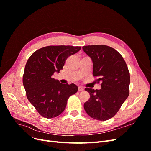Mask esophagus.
<instances>
[{
  "mask_svg": "<svg viewBox=\"0 0 151 151\" xmlns=\"http://www.w3.org/2000/svg\"><path fill=\"white\" fill-rule=\"evenodd\" d=\"M78 91H84V88H83V87H82V86H79Z\"/></svg>",
  "mask_w": 151,
  "mask_h": 151,
  "instance_id": "obj_1",
  "label": "esophagus"
}]
</instances>
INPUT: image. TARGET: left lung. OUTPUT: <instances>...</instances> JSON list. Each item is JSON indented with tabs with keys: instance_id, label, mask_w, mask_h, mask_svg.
Returning <instances> with one entry per match:
<instances>
[{
	"instance_id": "left-lung-1",
	"label": "left lung",
	"mask_w": 151,
	"mask_h": 151,
	"mask_svg": "<svg viewBox=\"0 0 151 151\" xmlns=\"http://www.w3.org/2000/svg\"><path fill=\"white\" fill-rule=\"evenodd\" d=\"M93 63V74L101 82V89L86 88L90 98L84 104L86 112L100 121L110 119L129 95L130 73L126 62L116 50L106 45L83 47Z\"/></svg>"
}]
</instances>
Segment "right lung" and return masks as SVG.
Returning <instances> with one entry per match:
<instances>
[{"instance_id": "obj_1", "label": "right lung", "mask_w": 151, "mask_h": 151, "mask_svg": "<svg viewBox=\"0 0 151 151\" xmlns=\"http://www.w3.org/2000/svg\"><path fill=\"white\" fill-rule=\"evenodd\" d=\"M81 48L69 45L45 47L35 51L27 61L22 83L27 98L43 117L60 115L68 98L77 92L76 84H62L53 76L62 69L68 57Z\"/></svg>"}]
</instances>
